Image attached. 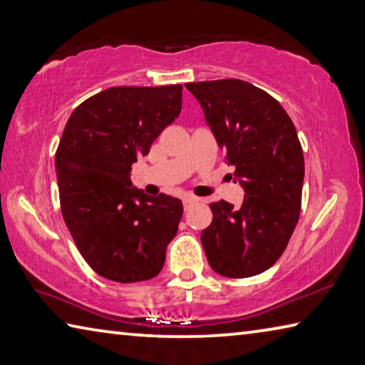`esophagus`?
Here are the masks:
<instances>
[{"label":"esophagus","instance_id":"1","mask_svg":"<svg viewBox=\"0 0 365 365\" xmlns=\"http://www.w3.org/2000/svg\"><path fill=\"white\" fill-rule=\"evenodd\" d=\"M195 202H197V197L190 196V195L183 196V207H185V211H187V209H190L191 206H193Z\"/></svg>","mask_w":365,"mask_h":365}]
</instances>
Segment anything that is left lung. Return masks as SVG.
I'll return each mask as SVG.
<instances>
[{
  "label": "left lung",
  "instance_id": "obj_1",
  "mask_svg": "<svg viewBox=\"0 0 365 365\" xmlns=\"http://www.w3.org/2000/svg\"><path fill=\"white\" fill-rule=\"evenodd\" d=\"M245 190L240 207L211 202L212 222L201 233L207 262L228 279L272 267L299 219L304 156L282 104L245 80L187 83Z\"/></svg>",
  "mask_w": 365,
  "mask_h": 365
}]
</instances>
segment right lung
<instances>
[{
	"label": "right lung",
	"mask_w": 365,
	"mask_h": 365,
	"mask_svg": "<svg viewBox=\"0 0 365 365\" xmlns=\"http://www.w3.org/2000/svg\"><path fill=\"white\" fill-rule=\"evenodd\" d=\"M182 85L113 86L71 114L56 151L61 211L80 255L119 283L156 277L182 201L132 187V164L182 110Z\"/></svg>",
	"instance_id": "right-lung-1"
}]
</instances>
